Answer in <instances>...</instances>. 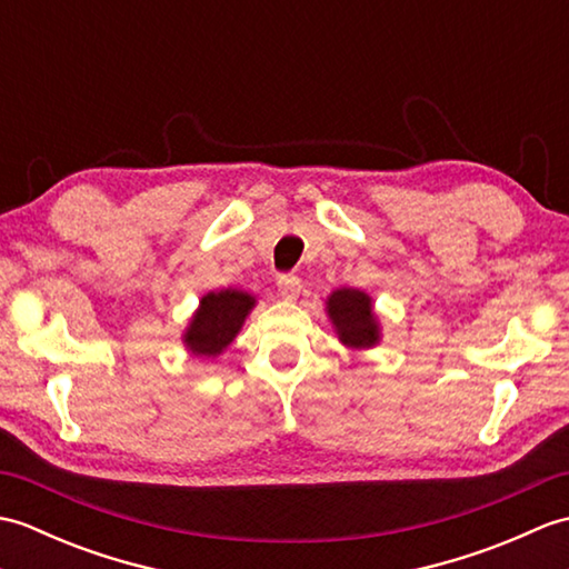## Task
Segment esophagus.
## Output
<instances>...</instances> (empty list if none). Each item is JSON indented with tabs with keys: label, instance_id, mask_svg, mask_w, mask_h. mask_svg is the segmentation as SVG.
<instances>
[{
	"label": "esophagus",
	"instance_id": "obj_1",
	"mask_svg": "<svg viewBox=\"0 0 569 569\" xmlns=\"http://www.w3.org/2000/svg\"><path fill=\"white\" fill-rule=\"evenodd\" d=\"M276 283H278V293L283 298H296L300 293V278L296 273H281Z\"/></svg>",
	"mask_w": 569,
	"mask_h": 569
}]
</instances>
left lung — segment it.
Wrapping results in <instances>:
<instances>
[{
  "instance_id": "1",
  "label": "left lung",
  "mask_w": 569,
  "mask_h": 569,
  "mask_svg": "<svg viewBox=\"0 0 569 569\" xmlns=\"http://www.w3.org/2000/svg\"><path fill=\"white\" fill-rule=\"evenodd\" d=\"M328 312L335 322L340 340L349 347H371L379 340L377 318L371 312L367 293L355 288H340L328 300Z\"/></svg>"
}]
</instances>
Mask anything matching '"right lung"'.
Wrapping results in <instances>:
<instances>
[{"instance_id": "right-lung-1", "label": "right lung", "mask_w": 569, "mask_h": 569, "mask_svg": "<svg viewBox=\"0 0 569 569\" xmlns=\"http://www.w3.org/2000/svg\"><path fill=\"white\" fill-rule=\"evenodd\" d=\"M253 308V298L241 291L210 293L200 300V310L186 332V345L196 355L214 357L234 340L247 312Z\"/></svg>"}]
</instances>
